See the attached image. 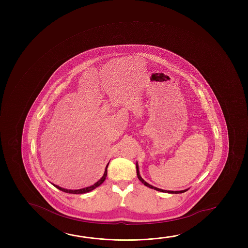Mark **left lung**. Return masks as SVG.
Listing matches in <instances>:
<instances>
[{"label":"left lung","instance_id":"left-lung-1","mask_svg":"<svg viewBox=\"0 0 248 248\" xmlns=\"http://www.w3.org/2000/svg\"><path fill=\"white\" fill-rule=\"evenodd\" d=\"M137 175H138V179L142 182V183H143L145 186L147 187H150V188H153L155 190L160 191V192H165V193H170V194H181V193H184V192H186L187 189L186 190H181V191H168V190H163V189H161V188H158V187H153L152 185H150L149 183H147L141 177V175L139 174V170H138V163H137Z\"/></svg>","mask_w":248,"mask_h":248}]
</instances>
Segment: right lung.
<instances>
[{"instance_id":"1","label":"right lung","mask_w":248,"mask_h":248,"mask_svg":"<svg viewBox=\"0 0 248 248\" xmlns=\"http://www.w3.org/2000/svg\"><path fill=\"white\" fill-rule=\"evenodd\" d=\"M109 164V163H108ZM108 164H107V166L106 168V170H105V174L104 175L102 176V178L97 182V183L93 184V186H90V187H85V188H81V189H76V190H71V189H65V188H62V187H59L57 185H54L53 184V186L55 187H57L58 189H60V190L63 191V192H65V193H69V194H74V195H78V194H85V193H87V192H90V191L93 190L94 188H96V187H98L99 185H101L102 183L105 182V180L106 178V175H107V168H108Z\"/></svg>"}]
</instances>
